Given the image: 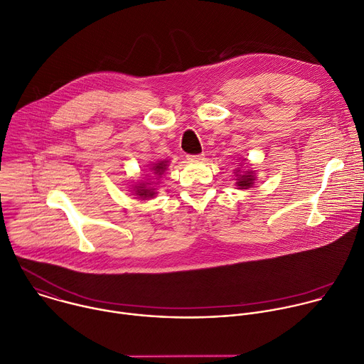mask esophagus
I'll return each mask as SVG.
<instances>
[{"mask_svg":"<svg viewBox=\"0 0 364 364\" xmlns=\"http://www.w3.org/2000/svg\"><path fill=\"white\" fill-rule=\"evenodd\" d=\"M187 160H190V161H201V160H204V156H203V154H197V156H187Z\"/></svg>","mask_w":364,"mask_h":364,"instance_id":"34e87169","label":"esophagus"}]
</instances>
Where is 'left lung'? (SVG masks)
Here are the masks:
<instances>
[{
  "instance_id": "8db88e82",
  "label": "left lung",
  "mask_w": 364,
  "mask_h": 364,
  "mask_svg": "<svg viewBox=\"0 0 364 364\" xmlns=\"http://www.w3.org/2000/svg\"><path fill=\"white\" fill-rule=\"evenodd\" d=\"M240 164L238 167H235V170H232L234 173V180H235V186L237 188L240 190H247L250 187L255 186L257 177H256V170H252L249 167H245L246 166V159L241 160L240 159Z\"/></svg>"
}]
</instances>
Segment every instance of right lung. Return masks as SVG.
I'll return each mask as SVG.
<instances>
[{"label": "right lung", "mask_w": 364, "mask_h": 364, "mask_svg": "<svg viewBox=\"0 0 364 364\" xmlns=\"http://www.w3.org/2000/svg\"><path fill=\"white\" fill-rule=\"evenodd\" d=\"M168 160H161V161H157L154 164H150L149 168H147V176L134 183L133 186H130V191L133 193L132 196H136V198H140V200H150V198H154L157 196V188H156V181L160 180V177L166 173L167 167H168Z\"/></svg>", "instance_id": "add662e5"}]
</instances>
